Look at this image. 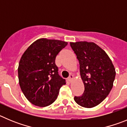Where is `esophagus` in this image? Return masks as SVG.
I'll return each mask as SVG.
<instances>
[{
	"label": "esophagus",
	"instance_id": "1",
	"mask_svg": "<svg viewBox=\"0 0 127 127\" xmlns=\"http://www.w3.org/2000/svg\"><path fill=\"white\" fill-rule=\"evenodd\" d=\"M68 81H69V82H71L72 80H73V75H69V77H68Z\"/></svg>",
	"mask_w": 127,
	"mask_h": 127
}]
</instances>
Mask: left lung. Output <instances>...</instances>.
<instances>
[{
  "instance_id": "left-lung-1",
  "label": "left lung",
  "mask_w": 127,
  "mask_h": 127,
  "mask_svg": "<svg viewBox=\"0 0 127 127\" xmlns=\"http://www.w3.org/2000/svg\"><path fill=\"white\" fill-rule=\"evenodd\" d=\"M79 61L80 72L85 90L74 100L80 106L91 108L97 106L108 95L116 71L111 60L103 49L94 42H70Z\"/></svg>"
}]
</instances>
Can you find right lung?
I'll use <instances>...</instances> for the list:
<instances>
[{"label": "right lung", "mask_w": 127, "mask_h": 127, "mask_svg": "<svg viewBox=\"0 0 127 127\" xmlns=\"http://www.w3.org/2000/svg\"><path fill=\"white\" fill-rule=\"evenodd\" d=\"M68 42L40 38L28 47L18 66V78L21 91L30 102L45 107L58 97L59 89L66 84L58 74L55 59Z\"/></svg>", "instance_id": "1"}]
</instances>
